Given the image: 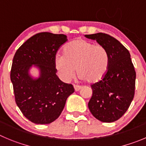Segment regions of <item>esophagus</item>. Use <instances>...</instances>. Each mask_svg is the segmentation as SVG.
Returning <instances> with one entry per match:
<instances>
[{"mask_svg": "<svg viewBox=\"0 0 146 146\" xmlns=\"http://www.w3.org/2000/svg\"><path fill=\"white\" fill-rule=\"evenodd\" d=\"M81 88V86H77V85H74V89L76 92H78L80 89Z\"/></svg>", "mask_w": 146, "mask_h": 146, "instance_id": "obj_1", "label": "esophagus"}]
</instances>
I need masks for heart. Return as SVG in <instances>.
<instances>
[{
  "label": "heart",
  "instance_id": "obj_1",
  "mask_svg": "<svg viewBox=\"0 0 146 146\" xmlns=\"http://www.w3.org/2000/svg\"><path fill=\"white\" fill-rule=\"evenodd\" d=\"M109 63L110 55L104 46L84 39L68 43L63 54H58L54 58V66L64 81H70L76 70L80 78L89 84L99 82L104 78Z\"/></svg>",
  "mask_w": 146,
  "mask_h": 146
}]
</instances>
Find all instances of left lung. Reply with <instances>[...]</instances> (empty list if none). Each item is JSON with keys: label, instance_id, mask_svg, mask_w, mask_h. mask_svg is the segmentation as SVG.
<instances>
[{"label": "left lung", "instance_id": "obj_1", "mask_svg": "<svg viewBox=\"0 0 146 146\" xmlns=\"http://www.w3.org/2000/svg\"><path fill=\"white\" fill-rule=\"evenodd\" d=\"M107 49L110 63L107 73L92 84L88 106L93 116L103 122H113L122 117L134 98L136 73L129 51L120 42L104 33L86 35Z\"/></svg>", "mask_w": 146, "mask_h": 146}]
</instances>
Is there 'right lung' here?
<instances>
[{
  "label": "right lung",
  "mask_w": 146,
  "mask_h": 146,
  "mask_svg": "<svg viewBox=\"0 0 146 146\" xmlns=\"http://www.w3.org/2000/svg\"><path fill=\"white\" fill-rule=\"evenodd\" d=\"M66 35L41 32L27 39L13 57L11 70L15 101L22 114L35 124H50L59 117L67 99L74 92L56 75L54 58ZM35 64L40 76L34 79L29 70Z\"/></svg>",
  "instance_id": "1"
}]
</instances>
